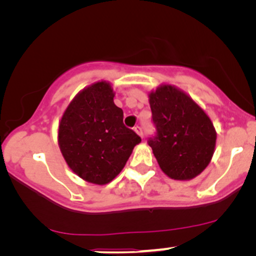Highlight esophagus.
Masks as SVG:
<instances>
[{
  "label": "esophagus",
  "mask_w": 256,
  "mask_h": 256,
  "mask_svg": "<svg viewBox=\"0 0 256 256\" xmlns=\"http://www.w3.org/2000/svg\"><path fill=\"white\" fill-rule=\"evenodd\" d=\"M134 130L136 132V134H138L141 138H143V132H142V128L138 127V126H136V127L134 128Z\"/></svg>",
  "instance_id": "esophagus-1"
}]
</instances>
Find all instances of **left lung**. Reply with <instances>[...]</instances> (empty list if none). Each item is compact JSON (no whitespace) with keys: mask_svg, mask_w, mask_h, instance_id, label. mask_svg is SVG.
<instances>
[{"mask_svg":"<svg viewBox=\"0 0 256 256\" xmlns=\"http://www.w3.org/2000/svg\"><path fill=\"white\" fill-rule=\"evenodd\" d=\"M156 135L148 140L158 166L177 180L197 177L214 152L216 132L211 118L186 93L160 85L149 94Z\"/></svg>","mask_w":256,"mask_h":256,"instance_id":"left-lung-1","label":"left lung"}]
</instances>
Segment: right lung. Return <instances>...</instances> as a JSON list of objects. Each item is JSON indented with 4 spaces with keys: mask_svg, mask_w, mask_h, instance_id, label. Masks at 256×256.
<instances>
[{
    "mask_svg": "<svg viewBox=\"0 0 256 256\" xmlns=\"http://www.w3.org/2000/svg\"><path fill=\"white\" fill-rule=\"evenodd\" d=\"M141 142L124 124V110L114 104L110 84L98 82L74 96L59 122L58 144L73 172L104 185L121 172Z\"/></svg>",
    "mask_w": 256,
    "mask_h": 256,
    "instance_id": "right-lung-1",
    "label": "right lung"
}]
</instances>
